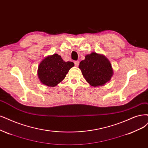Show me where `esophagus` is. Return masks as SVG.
Instances as JSON below:
<instances>
[{
  "instance_id": "obj_1",
  "label": "esophagus",
  "mask_w": 148,
  "mask_h": 148,
  "mask_svg": "<svg viewBox=\"0 0 148 148\" xmlns=\"http://www.w3.org/2000/svg\"><path fill=\"white\" fill-rule=\"evenodd\" d=\"M74 64H75V66H78L79 64V62L78 61H75L74 62Z\"/></svg>"
}]
</instances>
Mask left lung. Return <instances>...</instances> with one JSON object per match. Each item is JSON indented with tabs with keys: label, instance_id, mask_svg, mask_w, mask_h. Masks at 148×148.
Masks as SVG:
<instances>
[{
	"label": "left lung",
	"instance_id": "obj_1",
	"mask_svg": "<svg viewBox=\"0 0 148 148\" xmlns=\"http://www.w3.org/2000/svg\"><path fill=\"white\" fill-rule=\"evenodd\" d=\"M79 68L86 81L92 86H102L111 79L113 71L109 60L103 55L92 52L80 62Z\"/></svg>",
	"mask_w": 148,
	"mask_h": 148
}]
</instances>
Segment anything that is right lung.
Returning <instances> with one entry per match:
<instances>
[{"mask_svg": "<svg viewBox=\"0 0 148 148\" xmlns=\"http://www.w3.org/2000/svg\"><path fill=\"white\" fill-rule=\"evenodd\" d=\"M74 63L64 62L57 53L44 58L39 64L38 76L41 82L48 86H56L65 78Z\"/></svg>", "mask_w": 148, "mask_h": 148, "instance_id": "obj_1", "label": "right lung"}]
</instances>
